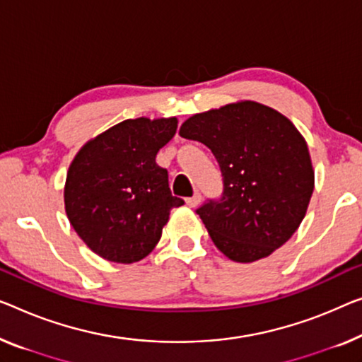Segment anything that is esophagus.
<instances>
[{
  "label": "esophagus",
  "instance_id": "34e87169",
  "mask_svg": "<svg viewBox=\"0 0 362 362\" xmlns=\"http://www.w3.org/2000/svg\"><path fill=\"white\" fill-rule=\"evenodd\" d=\"M199 202H202V195H199V193H195V195H193V197L187 198V204H188V206H190V208L198 206Z\"/></svg>",
  "mask_w": 362,
  "mask_h": 362
}]
</instances>
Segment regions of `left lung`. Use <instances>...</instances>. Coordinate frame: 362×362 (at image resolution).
<instances>
[{
    "mask_svg": "<svg viewBox=\"0 0 362 362\" xmlns=\"http://www.w3.org/2000/svg\"><path fill=\"white\" fill-rule=\"evenodd\" d=\"M180 136L211 149L223 193L197 214L230 260L250 263L279 249L304 219L314 192L305 139L281 113L245 100L197 113Z\"/></svg>",
    "mask_w": 362,
    "mask_h": 362,
    "instance_id": "1",
    "label": "left lung"
}]
</instances>
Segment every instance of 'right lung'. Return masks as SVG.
<instances>
[{
	"label": "right lung",
	"instance_id": "1",
	"mask_svg": "<svg viewBox=\"0 0 362 362\" xmlns=\"http://www.w3.org/2000/svg\"><path fill=\"white\" fill-rule=\"evenodd\" d=\"M177 118L125 120L90 139L69 165L64 208L71 226L97 255L133 263L149 255L172 208L169 174L156 154L174 138Z\"/></svg>",
	"mask_w": 362,
	"mask_h": 362
}]
</instances>
